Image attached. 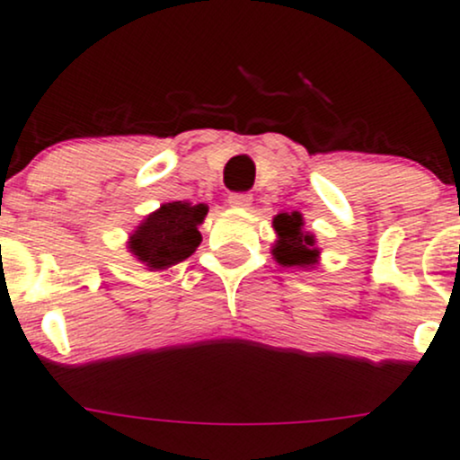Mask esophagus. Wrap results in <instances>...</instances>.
I'll list each match as a JSON object with an SVG mask.
<instances>
[{
    "mask_svg": "<svg viewBox=\"0 0 460 460\" xmlns=\"http://www.w3.org/2000/svg\"><path fill=\"white\" fill-rule=\"evenodd\" d=\"M228 202H230L232 208H250L252 195L250 193H232Z\"/></svg>",
    "mask_w": 460,
    "mask_h": 460,
    "instance_id": "34e87169",
    "label": "esophagus"
}]
</instances>
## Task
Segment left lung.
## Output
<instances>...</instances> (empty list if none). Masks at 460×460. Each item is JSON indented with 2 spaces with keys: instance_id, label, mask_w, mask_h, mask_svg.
I'll return each instance as SVG.
<instances>
[{
  "instance_id": "left-lung-1",
  "label": "left lung",
  "mask_w": 460,
  "mask_h": 460,
  "mask_svg": "<svg viewBox=\"0 0 460 460\" xmlns=\"http://www.w3.org/2000/svg\"><path fill=\"white\" fill-rule=\"evenodd\" d=\"M276 230V243L271 245V256L282 267L296 270H313L319 265L317 239L311 232L304 230V217L297 210L293 213H278L271 221Z\"/></svg>"
}]
</instances>
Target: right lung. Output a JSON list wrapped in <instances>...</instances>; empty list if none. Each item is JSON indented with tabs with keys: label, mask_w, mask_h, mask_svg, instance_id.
<instances>
[{
	"label": "right lung",
	"mask_w": 460,
	"mask_h": 460,
	"mask_svg": "<svg viewBox=\"0 0 460 460\" xmlns=\"http://www.w3.org/2000/svg\"><path fill=\"white\" fill-rule=\"evenodd\" d=\"M206 204L164 202L149 213L128 236V252L149 271H163L187 258L202 243L199 226Z\"/></svg>",
	"instance_id": "1"
}]
</instances>
